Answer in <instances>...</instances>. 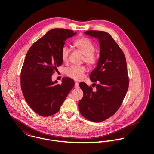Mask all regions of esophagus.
<instances>
[{
    "label": "esophagus",
    "mask_w": 154,
    "mask_h": 154,
    "mask_svg": "<svg viewBox=\"0 0 154 154\" xmlns=\"http://www.w3.org/2000/svg\"><path fill=\"white\" fill-rule=\"evenodd\" d=\"M75 86L76 88H79V83L77 82H75Z\"/></svg>",
    "instance_id": "1"
}]
</instances>
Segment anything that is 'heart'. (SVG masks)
I'll list each match as a JSON object with an SVG mask.
<instances>
[{
  "label": "heart",
  "mask_w": 154,
  "mask_h": 154,
  "mask_svg": "<svg viewBox=\"0 0 154 154\" xmlns=\"http://www.w3.org/2000/svg\"><path fill=\"white\" fill-rule=\"evenodd\" d=\"M73 45L75 48L84 54L82 62H85L89 67H92L95 66L98 60L97 53L95 52L96 47L89 38L82 37L74 42ZM70 53V48L65 45L61 49V57L63 62H67ZM87 72L85 66H71L65 70V74L67 76L75 79L80 80Z\"/></svg>",
  "instance_id": "heart-1"
}]
</instances>
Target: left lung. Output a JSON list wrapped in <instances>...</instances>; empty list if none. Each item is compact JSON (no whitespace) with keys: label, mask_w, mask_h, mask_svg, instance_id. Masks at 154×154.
Masks as SVG:
<instances>
[{"label":"left lung","mask_w":154,"mask_h":154,"mask_svg":"<svg viewBox=\"0 0 154 154\" xmlns=\"http://www.w3.org/2000/svg\"><path fill=\"white\" fill-rule=\"evenodd\" d=\"M85 34L97 38L100 43L97 66L89 76L92 82L98 84H94L95 90L85 82L79 84L84 96L78 107L85 118L101 122L116 112L125 97L129 84L126 60L122 50L108 32L89 30Z\"/></svg>","instance_id":"left-lung-1"}]
</instances>
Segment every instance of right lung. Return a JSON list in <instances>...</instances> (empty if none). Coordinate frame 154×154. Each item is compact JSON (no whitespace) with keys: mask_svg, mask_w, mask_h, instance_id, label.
I'll return each mask as SVG.
<instances>
[{"mask_svg":"<svg viewBox=\"0 0 154 154\" xmlns=\"http://www.w3.org/2000/svg\"><path fill=\"white\" fill-rule=\"evenodd\" d=\"M76 34L70 29H51L26 54L20 76L22 94L29 107L42 116L57 112L74 87L70 78H63L62 84H57L51 76L62 65L60 53L65 42Z\"/></svg>","mask_w":154,"mask_h":154,"instance_id":"add662e5","label":"right lung"}]
</instances>
